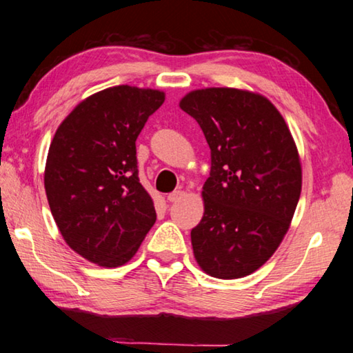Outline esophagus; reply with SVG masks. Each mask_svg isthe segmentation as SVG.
<instances>
[{
	"instance_id": "34e87169",
	"label": "esophagus",
	"mask_w": 353,
	"mask_h": 353,
	"mask_svg": "<svg viewBox=\"0 0 353 353\" xmlns=\"http://www.w3.org/2000/svg\"><path fill=\"white\" fill-rule=\"evenodd\" d=\"M183 191L182 190H176V191H172V193H170L168 194V201L170 202H177V201H181L182 198H183Z\"/></svg>"
}]
</instances>
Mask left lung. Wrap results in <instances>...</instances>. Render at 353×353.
Segmentation results:
<instances>
[{
  "label": "left lung",
  "mask_w": 353,
  "mask_h": 353,
  "mask_svg": "<svg viewBox=\"0 0 353 353\" xmlns=\"http://www.w3.org/2000/svg\"><path fill=\"white\" fill-rule=\"evenodd\" d=\"M179 105L199 123L212 157L204 216L191 230L194 259L212 277H246L271 259L294 216L302 190L294 139L260 93L201 88Z\"/></svg>",
  "instance_id": "1"
}]
</instances>
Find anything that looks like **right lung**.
<instances>
[{
    "mask_svg": "<svg viewBox=\"0 0 353 353\" xmlns=\"http://www.w3.org/2000/svg\"><path fill=\"white\" fill-rule=\"evenodd\" d=\"M163 101L154 88H105L81 101L51 141L45 191L52 218L65 243L94 265L128 263L157 218L135 141Z\"/></svg>",
    "mask_w": 353,
    "mask_h": 353,
    "instance_id": "1",
    "label": "right lung"
}]
</instances>
